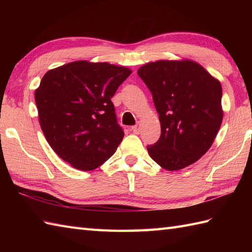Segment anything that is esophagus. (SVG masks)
Masks as SVG:
<instances>
[{
  "instance_id": "obj_1",
  "label": "esophagus",
  "mask_w": 252,
  "mask_h": 252,
  "mask_svg": "<svg viewBox=\"0 0 252 252\" xmlns=\"http://www.w3.org/2000/svg\"><path fill=\"white\" fill-rule=\"evenodd\" d=\"M132 131L133 133H135V134H138L141 131V123L137 122V125H135L134 126H132Z\"/></svg>"
}]
</instances>
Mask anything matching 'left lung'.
Segmentation results:
<instances>
[{"label": "left lung", "mask_w": 252, "mask_h": 252, "mask_svg": "<svg viewBox=\"0 0 252 252\" xmlns=\"http://www.w3.org/2000/svg\"><path fill=\"white\" fill-rule=\"evenodd\" d=\"M137 73L152 92L161 126L158 142L147 146L149 156L169 171L196 162L223 120L220 81L189 60L147 63Z\"/></svg>", "instance_id": "obj_1"}]
</instances>
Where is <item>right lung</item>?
Segmentation results:
<instances>
[{"label": "right lung", "mask_w": 252, "mask_h": 252, "mask_svg": "<svg viewBox=\"0 0 252 252\" xmlns=\"http://www.w3.org/2000/svg\"><path fill=\"white\" fill-rule=\"evenodd\" d=\"M132 73L123 66L78 61L47 71L34 98L41 129L71 167L94 170L117 151L125 132L111 97Z\"/></svg>", "instance_id": "right-lung-1"}]
</instances>
